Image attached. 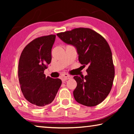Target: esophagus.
Wrapping results in <instances>:
<instances>
[{"instance_id":"obj_1","label":"esophagus","mask_w":134,"mask_h":134,"mask_svg":"<svg viewBox=\"0 0 134 134\" xmlns=\"http://www.w3.org/2000/svg\"><path fill=\"white\" fill-rule=\"evenodd\" d=\"M71 78H72V77L67 74H64L62 76V79L63 81L67 80H68V79H71Z\"/></svg>"}]
</instances>
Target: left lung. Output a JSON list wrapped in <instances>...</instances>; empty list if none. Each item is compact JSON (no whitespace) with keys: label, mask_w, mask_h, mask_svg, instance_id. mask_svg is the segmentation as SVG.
<instances>
[{"label":"left lung","mask_w":134,"mask_h":134,"mask_svg":"<svg viewBox=\"0 0 134 134\" xmlns=\"http://www.w3.org/2000/svg\"><path fill=\"white\" fill-rule=\"evenodd\" d=\"M57 35L65 44L75 47L81 64L89 65L87 75L73 77L77 82L73 91L74 99L86 106L99 105L110 93L115 77L108 43L102 36L89 28H76Z\"/></svg>","instance_id":"obj_1"}]
</instances>
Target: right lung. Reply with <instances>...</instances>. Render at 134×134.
Listing matches in <instances>:
<instances>
[{"label":"right lung","instance_id":"1","mask_svg":"<svg viewBox=\"0 0 134 134\" xmlns=\"http://www.w3.org/2000/svg\"><path fill=\"white\" fill-rule=\"evenodd\" d=\"M56 36L39 37L25 47L18 65V77L22 93L35 107L49 105L54 100L62 81L46 77L47 65L51 61V49Z\"/></svg>","mask_w":134,"mask_h":134}]
</instances>
